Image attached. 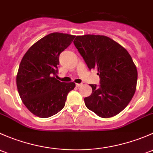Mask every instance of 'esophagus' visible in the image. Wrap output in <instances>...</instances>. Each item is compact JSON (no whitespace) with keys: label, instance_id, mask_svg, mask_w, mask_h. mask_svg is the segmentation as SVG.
<instances>
[{"label":"esophagus","instance_id":"34e87169","mask_svg":"<svg viewBox=\"0 0 153 153\" xmlns=\"http://www.w3.org/2000/svg\"><path fill=\"white\" fill-rule=\"evenodd\" d=\"M82 85V83H80V84H79V83H77V84H76V86L77 88H79V87H81V86Z\"/></svg>","mask_w":153,"mask_h":153}]
</instances>
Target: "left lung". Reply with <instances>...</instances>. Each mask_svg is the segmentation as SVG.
<instances>
[{"label":"left lung","mask_w":153,"mask_h":153,"mask_svg":"<svg viewBox=\"0 0 153 153\" xmlns=\"http://www.w3.org/2000/svg\"><path fill=\"white\" fill-rule=\"evenodd\" d=\"M76 48L90 69L97 71L100 85H90L92 94L84 99L88 109L102 118L119 114L127 106L136 89V66L128 51L110 37L76 36Z\"/></svg>","instance_id":"obj_1"}]
</instances>
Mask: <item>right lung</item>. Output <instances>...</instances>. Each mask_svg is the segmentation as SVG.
I'll return each mask as SVG.
<instances>
[{
    "instance_id": "1",
    "label": "right lung",
    "mask_w": 153,
    "mask_h": 153,
    "mask_svg": "<svg viewBox=\"0 0 153 153\" xmlns=\"http://www.w3.org/2000/svg\"><path fill=\"white\" fill-rule=\"evenodd\" d=\"M75 36L53 32L31 45L19 66L16 83L22 102L28 110L40 118L56 114L65 104L67 95L76 86L55 78L59 56Z\"/></svg>"
}]
</instances>
